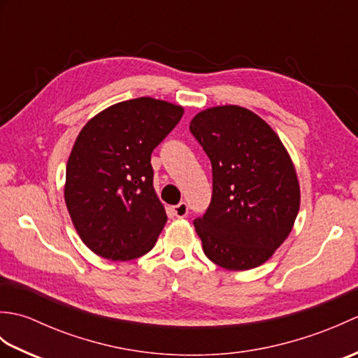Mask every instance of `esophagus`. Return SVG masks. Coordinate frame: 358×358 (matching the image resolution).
I'll return each instance as SVG.
<instances>
[{
    "instance_id": "34e87169",
    "label": "esophagus",
    "mask_w": 358,
    "mask_h": 358,
    "mask_svg": "<svg viewBox=\"0 0 358 358\" xmlns=\"http://www.w3.org/2000/svg\"><path fill=\"white\" fill-rule=\"evenodd\" d=\"M172 214L177 217V218H185L189 214V208H187V203L185 201H180L177 206L172 208Z\"/></svg>"
}]
</instances>
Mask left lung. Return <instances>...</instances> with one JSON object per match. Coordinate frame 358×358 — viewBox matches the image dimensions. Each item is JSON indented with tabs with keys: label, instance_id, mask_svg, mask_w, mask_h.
Wrapping results in <instances>:
<instances>
[{
	"label": "left lung",
	"instance_id": "left-lung-1",
	"mask_svg": "<svg viewBox=\"0 0 358 358\" xmlns=\"http://www.w3.org/2000/svg\"><path fill=\"white\" fill-rule=\"evenodd\" d=\"M212 164V200L194 220L210 262L248 271L269 260L291 234L300 186L283 143L257 113L217 106L191 121Z\"/></svg>",
	"mask_w": 358,
	"mask_h": 358
}]
</instances>
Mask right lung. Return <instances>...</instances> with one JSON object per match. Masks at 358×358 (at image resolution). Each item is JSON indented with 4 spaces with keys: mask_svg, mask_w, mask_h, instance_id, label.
I'll return each instance as SVG.
<instances>
[{
    "mask_svg": "<svg viewBox=\"0 0 358 358\" xmlns=\"http://www.w3.org/2000/svg\"><path fill=\"white\" fill-rule=\"evenodd\" d=\"M183 112L141 96L110 106L81 129L66 167L64 200L80 238L96 255L126 262L155 246L167 217L150 154Z\"/></svg>",
    "mask_w": 358,
    "mask_h": 358,
    "instance_id": "right-lung-1",
    "label": "right lung"
}]
</instances>
